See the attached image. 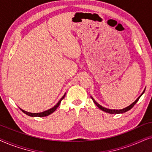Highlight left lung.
<instances>
[{"label":"left lung","mask_w":152,"mask_h":152,"mask_svg":"<svg viewBox=\"0 0 152 152\" xmlns=\"http://www.w3.org/2000/svg\"><path fill=\"white\" fill-rule=\"evenodd\" d=\"M145 89L144 91H143V92H142V94H141L140 96H139L138 98L136 99V100L134 102H133L132 104H130L129 106H128L127 107H126V108H124V109H118V110H115V109H107V108H105V107H103L102 106H101L100 104H99L97 102H95V100L91 96V99H93V102H94L95 104H96V106L97 107L99 108V109H101L102 111H105V112H107V113H111V114H113V113H115V114H118V113H124V112H126V111H128L129 110H130L131 109H132L133 108V107H134V106L136 104V102H137L138 101V99H140V97L142 96V95L143 94V93H145Z\"/></svg>","instance_id":"1"}]
</instances>
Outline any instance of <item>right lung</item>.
<instances>
[{"mask_svg": "<svg viewBox=\"0 0 152 152\" xmlns=\"http://www.w3.org/2000/svg\"><path fill=\"white\" fill-rule=\"evenodd\" d=\"M65 95H66V93H65V94H64V96L62 97L61 99H60V100L58 102V103L55 106V107H53V108H51V109L47 110V111H43V112H41V113H30V112L26 111H24V110H23L21 109H20V110H21V111L23 112L24 113H26V115H28L29 116H31V117H45V116H48V115H49L50 114L53 113V112L55 111V110L57 109V107L59 106L60 103H61V102L62 99L64 98Z\"/></svg>", "mask_w": 152, "mask_h": 152, "instance_id": "obj_1", "label": "right lung"}]
</instances>
